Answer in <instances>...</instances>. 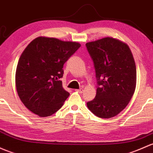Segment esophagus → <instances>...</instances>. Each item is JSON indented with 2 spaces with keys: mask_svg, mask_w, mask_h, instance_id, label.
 <instances>
[{
  "mask_svg": "<svg viewBox=\"0 0 153 153\" xmlns=\"http://www.w3.org/2000/svg\"><path fill=\"white\" fill-rule=\"evenodd\" d=\"M75 91H77V92H78V93H80V94H81L82 92H83V89H75Z\"/></svg>",
  "mask_w": 153,
  "mask_h": 153,
  "instance_id": "obj_1",
  "label": "esophagus"
}]
</instances>
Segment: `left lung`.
Instances as JSON below:
<instances>
[{
  "instance_id": "obj_1",
  "label": "left lung",
  "mask_w": 153,
  "mask_h": 153,
  "mask_svg": "<svg viewBox=\"0 0 153 153\" xmlns=\"http://www.w3.org/2000/svg\"><path fill=\"white\" fill-rule=\"evenodd\" d=\"M94 62L97 81L96 97L88 108L98 117L112 118L129 103L136 86V67L129 46L113 37L86 44Z\"/></svg>"
}]
</instances>
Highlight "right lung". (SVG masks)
Returning a JSON list of instances; mask_svg holds the SVG:
<instances>
[{"label":"right lung","instance_id":"obj_1","mask_svg":"<svg viewBox=\"0 0 153 153\" xmlns=\"http://www.w3.org/2000/svg\"><path fill=\"white\" fill-rule=\"evenodd\" d=\"M80 47L77 42L39 36L22 53L15 73L17 94L39 117L53 114L70 95L62 86L64 63Z\"/></svg>","mask_w":153,"mask_h":153}]
</instances>
